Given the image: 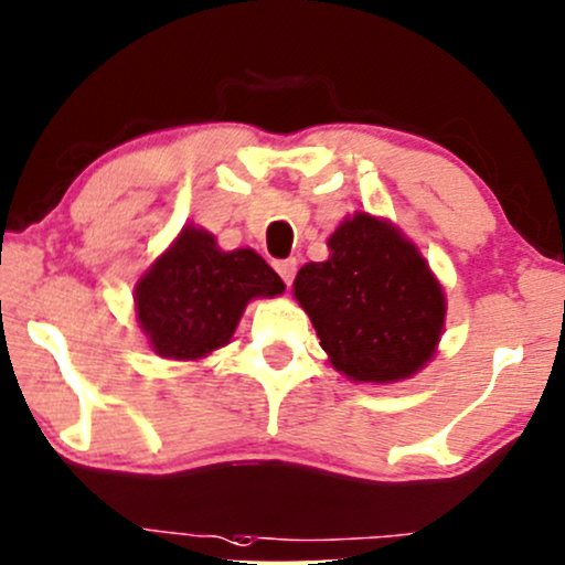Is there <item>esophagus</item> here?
<instances>
[{
  "label": "esophagus",
  "mask_w": 565,
  "mask_h": 565,
  "mask_svg": "<svg viewBox=\"0 0 565 565\" xmlns=\"http://www.w3.org/2000/svg\"><path fill=\"white\" fill-rule=\"evenodd\" d=\"M273 267H275V273L282 277L285 285L292 282V277H296V269H298L296 259H277V262H273Z\"/></svg>",
  "instance_id": "esophagus-1"
}]
</instances>
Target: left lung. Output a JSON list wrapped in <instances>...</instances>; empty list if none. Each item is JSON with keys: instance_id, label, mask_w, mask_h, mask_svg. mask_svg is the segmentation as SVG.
<instances>
[{"instance_id": "left-lung-1", "label": "left lung", "mask_w": 565, "mask_h": 565, "mask_svg": "<svg viewBox=\"0 0 565 565\" xmlns=\"http://www.w3.org/2000/svg\"><path fill=\"white\" fill-rule=\"evenodd\" d=\"M329 259L298 269L296 300L329 363L350 381L392 384L436 353L446 298L428 262L390 220L355 212L327 241Z\"/></svg>"}]
</instances>
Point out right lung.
Wrapping results in <instances>:
<instances>
[{
	"mask_svg": "<svg viewBox=\"0 0 565 565\" xmlns=\"http://www.w3.org/2000/svg\"><path fill=\"white\" fill-rule=\"evenodd\" d=\"M285 285L252 248L223 252L212 233L186 225L135 288L137 321L150 348L171 361H200L228 345L252 298Z\"/></svg>",
	"mask_w": 565,
	"mask_h": 565,
	"instance_id": "right-lung-1",
	"label": "right lung"
}]
</instances>
